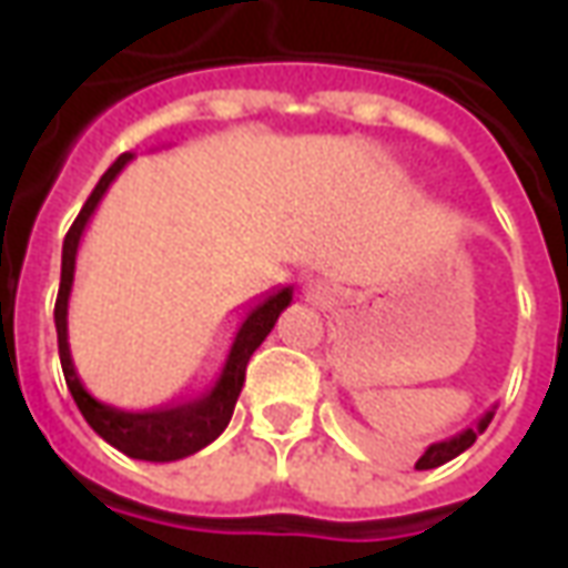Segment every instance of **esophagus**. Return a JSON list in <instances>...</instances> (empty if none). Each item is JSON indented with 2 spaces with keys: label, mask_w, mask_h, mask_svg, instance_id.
<instances>
[{
  "label": "esophagus",
  "mask_w": 568,
  "mask_h": 568,
  "mask_svg": "<svg viewBox=\"0 0 568 568\" xmlns=\"http://www.w3.org/2000/svg\"><path fill=\"white\" fill-rule=\"evenodd\" d=\"M304 288H307L310 301H322V297H325V283H322V280H307Z\"/></svg>",
  "instance_id": "1"
}]
</instances>
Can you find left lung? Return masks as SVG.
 Returning a JSON list of instances; mask_svg holds the SVG:
<instances>
[{
  "label": "left lung",
  "mask_w": 568,
  "mask_h": 568,
  "mask_svg": "<svg viewBox=\"0 0 568 568\" xmlns=\"http://www.w3.org/2000/svg\"><path fill=\"white\" fill-rule=\"evenodd\" d=\"M493 414H496V407L493 410H487L484 417L477 419L475 426L463 428V432H456V435H450V438L444 440H435V444H428L426 453L417 459V468L419 471H426V468H438V465L450 463V459H456L459 453H465L471 444L477 440V435H484V428L489 426V419H493Z\"/></svg>",
  "instance_id": "8db88e82"
}]
</instances>
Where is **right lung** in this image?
I'll return each mask as SVG.
<instances>
[{"label":"right lung","instance_id":"1","mask_svg":"<svg viewBox=\"0 0 568 568\" xmlns=\"http://www.w3.org/2000/svg\"><path fill=\"white\" fill-rule=\"evenodd\" d=\"M133 154H121L103 179L97 182L91 191L88 203L81 206L79 219L69 227L67 240H63V264H60V292H57L54 304V325H57V349H60V365H63V377L75 405H79L81 417L88 419V426L109 440L115 450L128 453L130 459H145V463H175L185 459L191 453L203 450L206 444L222 435L231 417H234V405L246 381V365L252 353L258 349L261 341L271 334V328L280 320L292 295L295 285H280L255 304H248L246 316L236 325L231 346L224 353L222 368L212 374L210 381L200 386H191L187 393L175 395L170 402L158 407H142V410H124V407L105 405L97 395H91L81 383L75 362H72V349H69V295H72V283H75V255H79V243L84 236V227L91 222V215L100 206V200L115 182V175L128 166Z\"/></svg>","mask_w":568,"mask_h":568}]
</instances>
